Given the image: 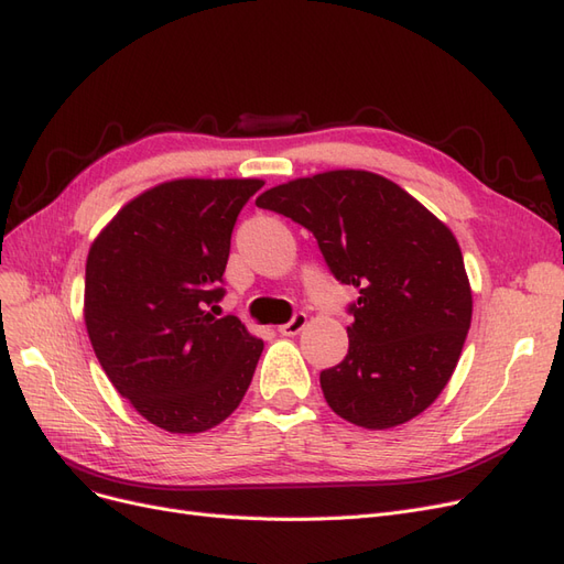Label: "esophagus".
<instances>
[{
    "mask_svg": "<svg viewBox=\"0 0 564 564\" xmlns=\"http://www.w3.org/2000/svg\"><path fill=\"white\" fill-rule=\"evenodd\" d=\"M305 324H308V315H305V313H296L286 324H280L278 332H280L282 336H296V334L305 327Z\"/></svg>",
    "mask_w": 564,
    "mask_h": 564,
    "instance_id": "obj_1",
    "label": "esophagus"
}]
</instances>
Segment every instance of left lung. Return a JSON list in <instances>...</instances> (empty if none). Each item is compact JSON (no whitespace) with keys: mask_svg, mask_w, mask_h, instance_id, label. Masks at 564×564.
Instances as JSON below:
<instances>
[{"mask_svg":"<svg viewBox=\"0 0 564 564\" xmlns=\"http://www.w3.org/2000/svg\"><path fill=\"white\" fill-rule=\"evenodd\" d=\"M256 207L308 228L334 278L360 292L348 308V355L319 373L334 412L383 431L429 409L473 317L454 232L398 183L360 169L275 185Z\"/></svg>","mask_w":564,"mask_h":564,"instance_id":"1","label":"left lung"}]
</instances>
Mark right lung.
I'll list each match as a JSON object with an SVG mask.
<instances>
[{"label":"right lung","instance_id":"right-lung-1","mask_svg":"<svg viewBox=\"0 0 564 564\" xmlns=\"http://www.w3.org/2000/svg\"><path fill=\"white\" fill-rule=\"evenodd\" d=\"M259 178H178L117 212L94 240L84 322L108 379L169 433H204L242 402L263 340L216 317L237 214Z\"/></svg>","mask_w":564,"mask_h":564}]
</instances>
